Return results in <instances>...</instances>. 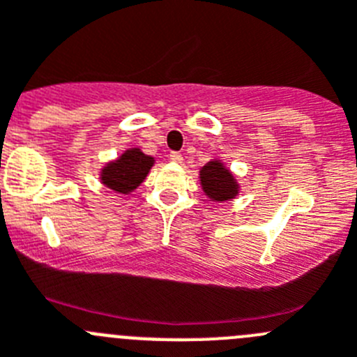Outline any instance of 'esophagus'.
<instances>
[{
  "label": "esophagus",
  "instance_id": "esophagus-1",
  "mask_svg": "<svg viewBox=\"0 0 357 357\" xmlns=\"http://www.w3.org/2000/svg\"><path fill=\"white\" fill-rule=\"evenodd\" d=\"M169 161L172 162H182L184 161V158H182V154H178V152H169Z\"/></svg>",
  "mask_w": 357,
  "mask_h": 357
}]
</instances>
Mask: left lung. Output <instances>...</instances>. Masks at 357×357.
I'll return each mask as SVG.
<instances>
[{
    "label": "left lung",
    "instance_id": "obj_1",
    "mask_svg": "<svg viewBox=\"0 0 357 357\" xmlns=\"http://www.w3.org/2000/svg\"><path fill=\"white\" fill-rule=\"evenodd\" d=\"M199 181H202L203 192L212 202H229L238 195V182L219 159L206 162L199 169Z\"/></svg>",
    "mask_w": 357,
    "mask_h": 357
}]
</instances>
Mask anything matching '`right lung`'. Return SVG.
<instances>
[{
    "label": "right lung",
    "mask_w": 357,
    "mask_h": 357,
    "mask_svg": "<svg viewBox=\"0 0 357 357\" xmlns=\"http://www.w3.org/2000/svg\"><path fill=\"white\" fill-rule=\"evenodd\" d=\"M152 166L154 158L144 154L140 149H128L124 154H121V158L103 166L101 182L112 191L130 195L145 181Z\"/></svg>",
    "instance_id": "obj_1"
}]
</instances>
